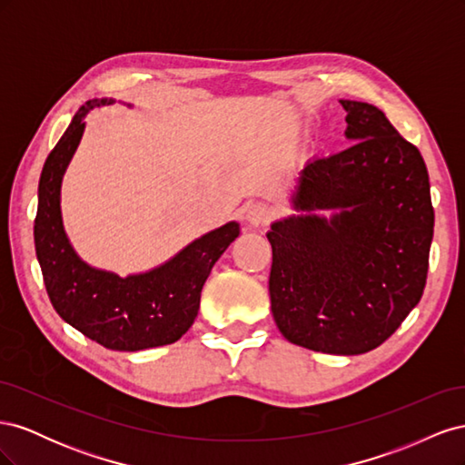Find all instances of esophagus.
<instances>
[{"label": "esophagus", "instance_id": "1", "mask_svg": "<svg viewBox=\"0 0 465 465\" xmlns=\"http://www.w3.org/2000/svg\"><path fill=\"white\" fill-rule=\"evenodd\" d=\"M272 219V209L267 207L262 202L250 203L246 207V221L252 224V227H260V224H267Z\"/></svg>", "mask_w": 465, "mask_h": 465}]
</instances>
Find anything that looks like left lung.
Returning <instances> with one entry per match:
<instances>
[{
  "label": "left lung",
  "mask_w": 465,
  "mask_h": 465,
  "mask_svg": "<svg viewBox=\"0 0 465 465\" xmlns=\"http://www.w3.org/2000/svg\"><path fill=\"white\" fill-rule=\"evenodd\" d=\"M349 149L308 163L292 193L301 215L267 241L272 312L294 345L361 355L382 345L423 294L434 229L429 173L382 110L340 101ZM318 210H333L328 220Z\"/></svg>",
  "instance_id": "1"
}]
</instances>
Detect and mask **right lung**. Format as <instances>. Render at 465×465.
Here are the masks:
<instances>
[{"label": "right lung", "mask_w": 465, "mask_h": 465, "mask_svg": "<svg viewBox=\"0 0 465 465\" xmlns=\"http://www.w3.org/2000/svg\"><path fill=\"white\" fill-rule=\"evenodd\" d=\"M114 98H93L74 116L45 163L35 219L36 258L55 312L89 340L112 351H143L178 341L200 311L211 267L241 234L236 221L203 234L147 273L118 277L94 270L69 244L62 223L60 188L85 132V116Z\"/></svg>", "instance_id": "1"}]
</instances>
